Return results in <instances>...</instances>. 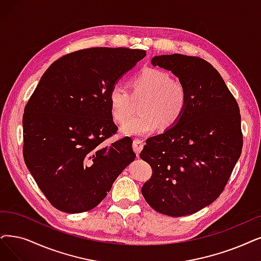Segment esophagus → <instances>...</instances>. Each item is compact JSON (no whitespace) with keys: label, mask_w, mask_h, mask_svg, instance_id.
Returning <instances> with one entry per match:
<instances>
[{"label":"esophagus","mask_w":261,"mask_h":261,"mask_svg":"<svg viewBox=\"0 0 261 261\" xmlns=\"http://www.w3.org/2000/svg\"><path fill=\"white\" fill-rule=\"evenodd\" d=\"M142 148H143V141L140 140V139H134L133 149H134V151H135V153H136L137 156H139Z\"/></svg>","instance_id":"1"}]
</instances>
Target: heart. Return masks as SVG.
Instances as JSON below:
<instances>
[{"label": "heart", "mask_w": 261, "mask_h": 261, "mask_svg": "<svg viewBox=\"0 0 261 261\" xmlns=\"http://www.w3.org/2000/svg\"><path fill=\"white\" fill-rule=\"evenodd\" d=\"M132 96L123 86L113 85L108 101L113 120L122 124L132 112V99L142 98L138 110L141 113L123 124L125 136L142 137L152 134L160 125L168 129L184 116L189 94L184 83L172 79L168 72L158 68H144L130 81Z\"/></svg>", "instance_id": "1"}]
</instances>
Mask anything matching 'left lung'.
Wrapping results in <instances>:
<instances>
[{"label":"left lung","mask_w":261,"mask_h":261,"mask_svg":"<svg viewBox=\"0 0 261 261\" xmlns=\"http://www.w3.org/2000/svg\"><path fill=\"white\" fill-rule=\"evenodd\" d=\"M152 64L171 70L184 83L189 101L178 124L143 147L140 158L153 172L141 193L162 214H194L223 193L241 155L240 109L205 60L174 54L154 57Z\"/></svg>","instance_id":"1"}]
</instances>
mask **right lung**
I'll return each instance as SVG.
<instances>
[{
    "label": "right lung",
    "instance_id": "add662e5",
    "mask_svg": "<svg viewBox=\"0 0 261 261\" xmlns=\"http://www.w3.org/2000/svg\"><path fill=\"white\" fill-rule=\"evenodd\" d=\"M145 56L140 49H82L54 62L40 78L24 108L23 158L56 209L95 207L136 158L129 138L103 141L118 130L109 91Z\"/></svg>",
    "mask_w": 261,
    "mask_h": 261
}]
</instances>
